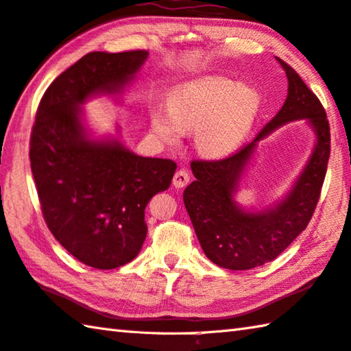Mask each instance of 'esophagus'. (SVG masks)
I'll list each match as a JSON object with an SVG mask.
<instances>
[{
    "label": "esophagus",
    "mask_w": 351,
    "mask_h": 351,
    "mask_svg": "<svg viewBox=\"0 0 351 351\" xmlns=\"http://www.w3.org/2000/svg\"><path fill=\"white\" fill-rule=\"evenodd\" d=\"M189 181H190V175L187 173L186 170H178L176 173H175V176H173V186L175 187H178V189H182V187H186L187 184H189Z\"/></svg>",
    "instance_id": "1"
}]
</instances>
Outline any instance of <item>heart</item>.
Returning <instances> with one entry per match:
<instances>
[{"label": "heart", "mask_w": 351, "mask_h": 351, "mask_svg": "<svg viewBox=\"0 0 351 351\" xmlns=\"http://www.w3.org/2000/svg\"><path fill=\"white\" fill-rule=\"evenodd\" d=\"M259 109L261 97L253 87L224 76H201L171 88L167 109L152 107L150 129L164 145L180 144L182 132L193 130L201 155L222 158L247 138Z\"/></svg>", "instance_id": "b5f03b06"}]
</instances>
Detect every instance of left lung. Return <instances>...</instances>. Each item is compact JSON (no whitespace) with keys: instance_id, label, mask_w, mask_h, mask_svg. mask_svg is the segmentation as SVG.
<instances>
[{"instance_id":"obj_1","label":"left lung","mask_w":351,"mask_h":351,"mask_svg":"<svg viewBox=\"0 0 351 351\" xmlns=\"http://www.w3.org/2000/svg\"><path fill=\"white\" fill-rule=\"evenodd\" d=\"M289 80L282 109L238 154L221 161H193L196 180L184 190V206L206 256L228 270H250L278 258L313 215L330 158V125L316 95L295 70L279 60ZM304 119L314 132L315 145L287 193L265 209L242 208L236 195L258 143L293 120Z\"/></svg>"}]
</instances>
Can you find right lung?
Masks as SVG:
<instances>
[{
  "label": "right lung",
  "instance_id": "right-lung-1",
  "mask_svg": "<svg viewBox=\"0 0 351 351\" xmlns=\"http://www.w3.org/2000/svg\"><path fill=\"white\" fill-rule=\"evenodd\" d=\"M147 50L92 52L62 72L44 93L30 136V167L44 219L55 239L81 261L110 270L138 256L147 237L145 207L167 190L176 164L132 152L114 135L95 136L88 99L123 103Z\"/></svg>",
  "mask_w": 351,
  "mask_h": 351
}]
</instances>
